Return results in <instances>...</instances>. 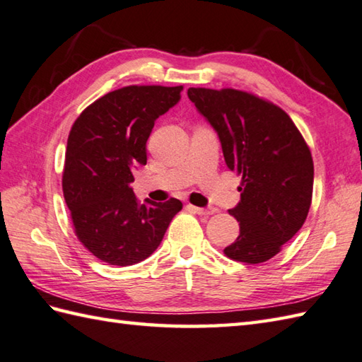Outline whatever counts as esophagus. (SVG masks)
Listing matches in <instances>:
<instances>
[{"label": "esophagus", "instance_id": "34e87169", "mask_svg": "<svg viewBox=\"0 0 362 362\" xmlns=\"http://www.w3.org/2000/svg\"><path fill=\"white\" fill-rule=\"evenodd\" d=\"M189 209L193 210L194 213L201 214V216H210V214H214V213H216V209H213V206H209V209H201V206L189 205Z\"/></svg>", "mask_w": 362, "mask_h": 362}]
</instances>
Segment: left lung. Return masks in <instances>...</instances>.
Instances as JSON below:
<instances>
[{"instance_id":"obj_1","label":"left lung","mask_w":362,"mask_h":362,"mask_svg":"<svg viewBox=\"0 0 362 362\" xmlns=\"http://www.w3.org/2000/svg\"><path fill=\"white\" fill-rule=\"evenodd\" d=\"M216 130L227 166L243 175L241 202L228 210L240 235L226 257L258 264L275 257L308 216L314 165L303 135L279 105L235 88H188Z\"/></svg>"}]
</instances>
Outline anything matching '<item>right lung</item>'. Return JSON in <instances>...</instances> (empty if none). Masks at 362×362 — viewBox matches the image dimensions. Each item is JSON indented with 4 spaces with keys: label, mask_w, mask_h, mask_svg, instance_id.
Here are the masks:
<instances>
[{
    "label": "right lung",
    "mask_w": 362,
    "mask_h": 362,
    "mask_svg": "<svg viewBox=\"0 0 362 362\" xmlns=\"http://www.w3.org/2000/svg\"><path fill=\"white\" fill-rule=\"evenodd\" d=\"M182 86H127L96 99L68 135L62 188L74 233L104 263L132 266L152 255L179 199L141 204L129 187L146 165L153 122L180 99Z\"/></svg>",
    "instance_id": "obj_1"
}]
</instances>
